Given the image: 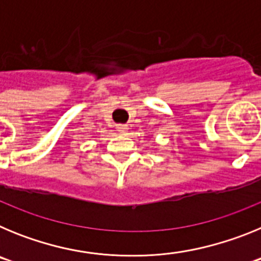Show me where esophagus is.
Returning <instances> with one entry per match:
<instances>
[{
  "label": "esophagus",
  "instance_id": "1",
  "mask_svg": "<svg viewBox=\"0 0 261 261\" xmlns=\"http://www.w3.org/2000/svg\"><path fill=\"white\" fill-rule=\"evenodd\" d=\"M116 128H117V130H119L120 133H124V132H126V130H128V125H126V124H119Z\"/></svg>",
  "mask_w": 261,
  "mask_h": 261
}]
</instances>
